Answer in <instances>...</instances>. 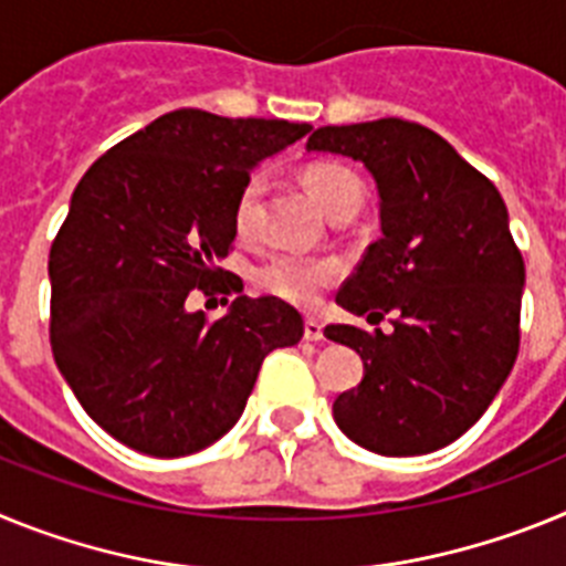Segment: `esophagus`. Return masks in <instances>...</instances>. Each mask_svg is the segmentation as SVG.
I'll return each instance as SVG.
<instances>
[{
	"mask_svg": "<svg viewBox=\"0 0 566 566\" xmlns=\"http://www.w3.org/2000/svg\"><path fill=\"white\" fill-rule=\"evenodd\" d=\"M303 337H306L308 343H319V339H323V323L314 317H308L306 328H303Z\"/></svg>",
	"mask_w": 566,
	"mask_h": 566,
	"instance_id": "obj_1",
	"label": "esophagus"
}]
</instances>
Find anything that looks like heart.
<instances>
[{"label":"heart","instance_id":"obj_1","mask_svg":"<svg viewBox=\"0 0 566 566\" xmlns=\"http://www.w3.org/2000/svg\"><path fill=\"white\" fill-rule=\"evenodd\" d=\"M308 195L314 198L323 212H332L334 207L345 201H359V184L354 181L352 172H345L339 167H314L308 169L306 178ZM260 192H263V178L252 175L243 189L238 195V203H234V229L240 234H249L258 221V201ZM339 269L334 260L326 258H306V254H274L269 258L263 266L254 272V280L263 292L274 294L280 300H289V303H297V306H312L314 300L319 297V292L326 286H332L337 280Z\"/></svg>","mask_w":566,"mask_h":566}]
</instances>
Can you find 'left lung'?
Returning a JSON list of instances; mask_svg holds the SVG:
<instances>
[{
	"label": "left lung",
	"mask_w": 566,
	"mask_h": 566,
	"mask_svg": "<svg viewBox=\"0 0 566 566\" xmlns=\"http://www.w3.org/2000/svg\"><path fill=\"white\" fill-rule=\"evenodd\" d=\"M308 153L348 155L374 175L382 238L337 303L394 332L326 326L363 357V382L334 399L359 448L422 457L488 411L518 354L524 260L493 184L442 135L402 118L319 127Z\"/></svg>",
	"instance_id": "left-lung-1"
}]
</instances>
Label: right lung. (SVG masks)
<instances>
[{
  "label": "right lung",
  "instance_id": "1",
  "mask_svg": "<svg viewBox=\"0 0 566 566\" xmlns=\"http://www.w3.org/2000/svg\"><path fill=\"white\" fill-rule=\"evenodd\" d=\"M280 118L172 109L84 172L50 247V345L93 422L147 457L203 451L240 419L260 365L303 337L297 308L218 266L263 158L308 133ZM195 287L238 293L221 321Z\"/></svg>",
  "mask_w": 566,
  "mask_h": 566
}]
</instances>
